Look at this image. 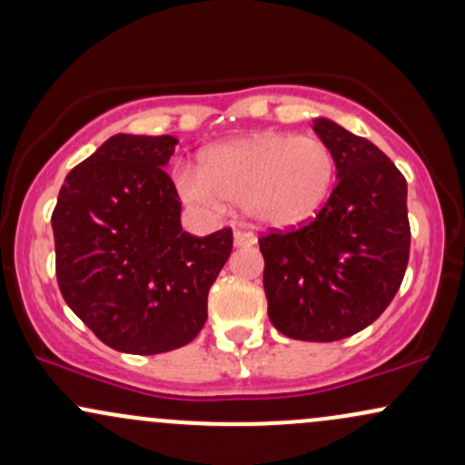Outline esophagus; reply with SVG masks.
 <instances>
[{
	"label": "esophagus",
	"instance_id": "esophagus-1",
	"mask_svg": "<svg viewBox=\"0 0 465 465\" xmlns=\"http://www.w3.org/2000/svg\"><path fill=\"white\" fill-rule=\"evenodd\" d=\"M233 244L236 247H253L255 236L249 232H233Z\"/></svg>",
	"mask_w": 465,
	"mask_h": 465
}]
</instances>
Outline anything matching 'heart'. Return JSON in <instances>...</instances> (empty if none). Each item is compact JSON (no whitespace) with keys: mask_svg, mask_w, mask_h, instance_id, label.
Instances as JSON below:
<instances>
[{"mask_svg":"<svg viewBox=\"0 0 465 465\" xmlns=\"http://www.w3.org/2000/svg\"><path fill=\"white\" fill-rule=\"evenodd\" d=\"M334 177V153L319 137L262 131L203 153L199 170L179 173V190L210 210L233 203L258 225L288 229L322 210Z\"/></svg>","mask_w":465,"mask_h":465,"instance_id":"heart-1","label":"heart"}]
</instances>
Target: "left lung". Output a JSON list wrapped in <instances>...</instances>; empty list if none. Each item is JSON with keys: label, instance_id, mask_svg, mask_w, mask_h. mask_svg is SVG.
<instances>
[{"label": "left lung", "instance_id": "1", "mask_svg": "<svg viewBox=\"0 0 465 465\" xmlns=\"http://www.w3.org/2000/svg\"><path fill=\"white\" fill-rule=\"evenodd\" d=\"M312 129L334 153L332 194L311 223L258 242L271 323L288 339L330 343L376 322L402 284L407 181L365 137L328 117Z\"/></svg>", "mask_w": 465, "mask_h": 465}]
</instances>
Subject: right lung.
Wrapping results in <instances>:
<instances>
[{
  "mask_svg": "<svg viewBox=\"0 0 465 465\" xmlns=\"http://www.w3.org/2000/svg\"><path fill=\"white\" fill-rule=\"evenodd\" d=\"M173 135L109 137L65 177L52 214L63 300L104 345L162 354L188 345L232 253V229L196 238L163 173Z\"/></svg>",
  "mask_w": 465,
  "mask_h": 465,
  "instance_id": "obj_1",
  "label": "right lung"
}]
</instances>
